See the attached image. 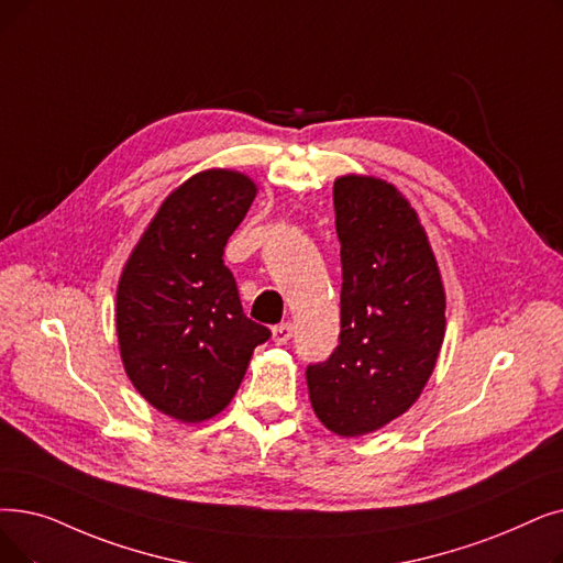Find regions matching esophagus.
<instances>
[{"label": "esophagus", "mask_w": 563, "mask_h": 563, "mask_svg": "<svg viewBox=\"0 0 563 563\" xmlns=\"http://www.w3.org/2000/svg\"><path fill=\"white\" fill-rule=\"evenodd\" d=\"M291 324H278V327H274V331H272V340L276 342V345H285V342H289V338H291Z\"/></svg>", "instance_id": "1"}]
</instances>
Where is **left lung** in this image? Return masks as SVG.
Returning a JSON list of instances; mask_svg holds the SVG:
<instances>
[{"mask_svg":"<svg viewBox=\"0 0 563 563\" xmlns=\"http://www.w3.org/2000/svg\"><path fill=\"white\" fill-rule=\"evenodd\" d=\"M340 345L308 365L312 411L340 437L375 432L419 400L446 333L442 274L405 195L384 179L333 181Z\"/></svg>","mask_w":563,"mask_h":563,"instance_id":"obj_1","label":"left lung"}]
</instances>
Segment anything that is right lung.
<instances>
[{
	"label": "right lung",
	"mask_w": 563,
	"mask_h": 563,
	"mask_svg": "<svg viewBox=\"0 0 563 563\" xmlns=\"http://www.w3.org/2000/svg\"><path fill=\"white\" fill-rule=\"evenodd\" d=\"M257 184L213 167L167 195L117 285V340L137 394L181 423L221 413L272 331L243 314L225 243Z\"/></svg>",
	"instance_id": "obj_1"
}]
</instances>
